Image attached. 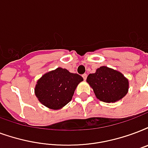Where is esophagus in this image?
I'll list each match as a JSON object with an SVG mask.
<instances>
[{
  "label": "esophagus",
  "instance_id": "1",
  "mask_svg": "<svg viewBox=\"0 0 148 148\" xmlns=\"http://www.w3.org/2000/svg\"><path fill=\"white\" fill-rule=\"evenodd\" d=\"M87 76H88V75H87V74H83V75H82V77H83V78H84V81H85V80H86Z\"/></svg>",
  "mask_w": 148,
  "mask_h": 148
}]
</instances>
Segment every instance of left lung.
Listing matches in <instances>:
<instances>
[{
    "mask_svg": "<svg viewBox=\"0 0 148 148\" xmlns=\"http://www.w3.org/2000/svg\"><path fill=\"white\" fill-rule=\"evenodd\" d=\"M86 82L100 101L110 103L119 101L129 90V81L116 70L101 66L94 74H90Z\"/></svg>",
    "mask_w": 148,
    "mask_h": 148,
    "instance_id": "left-lung-1",
    "label": "left lung"
}]
</instances>
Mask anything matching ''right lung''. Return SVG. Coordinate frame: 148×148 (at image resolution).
I'll return each mask as SVG.
<instances>
[{"instance_id": "1", "label": "right lung", "mask_w": 148, "mask_h": 148, "mask_svg": "<svg viewBox=\"0 0 148 148\" xmlns=\"http://www.w3.org/2000/svg\"><path fill=\"white\" fill-rule=\"evenodd\" d=\"M83 80L79 74L57 67L44 74L37 81L35 95L43 106L57 110L71 101L77 86Z\"/></svg>"}]
</instances>
